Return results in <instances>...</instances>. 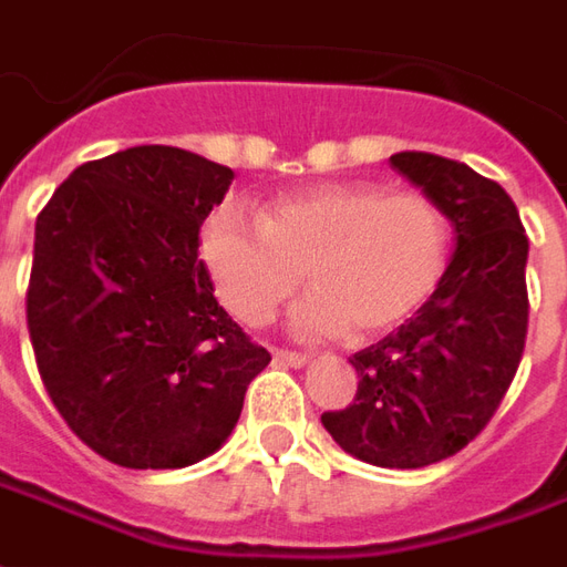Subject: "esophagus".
<instances>
[{
	"mask_svg": "<svg viewBox=\"0 0 567 567\" xmlns=\"http://www.w3.org/2000/svg\"><path fill=\"white\" fill-rule=\"evenodd\" d=\"M275 363L277 367H292V369H302L311 363V357L296 354V351H275Z\"/></svg>",
	"mask_w": 567,
	"mask_h": 567,
	"instance_id": "esophagus-1",
	"label": "esophagus"
}]
</instances>
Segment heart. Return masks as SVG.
<instances>
[{
    "label": "heart",
    "mask_w": 567,
    "mask_h": 567,
    "mask_svg": "<svg viewBox=\"0 0 567 567\" xmlns=\"http://www.w3.org/2000/svg\"><path fill=\"white\" fill-rule=\"evenodd\" d=\"M449 244V219L427 195L336 183L271 200L262 216L216 207L200 228V262L247 327L268 323L305 271L311 290L290 315L299 336H379L431 299Z\"/></svg>",
    "instance_id": "b5f03b06"
}]
</instances>
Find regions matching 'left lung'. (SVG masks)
Segmentation results:
<instances>
[{
    "label": "left lung",
    "instance_id": "1",
    "mask_svg": "<svg viewBox=\"0 0 567 567\" xmlns=\"http://www.w3.org/2000/svg\"><path fill=\"white\" fill-rule=\"evenodd\" d=\"M391 164L445 213L455 252L419 315L351 357L354 403L320 421L348 455L415 470L461 452L516 375L528 238L513 198L467 164L431 152H396Z\"/></svg>",
    "mask_w": 567,
    "mask_h": 567
}]
</instances>
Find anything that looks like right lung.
Returning a JSON list of instances; mask_svg holds the SVG:
<instances>
[{
	"label": "right lung",
	"instance_id": "right-lung-1",
	"mask_svg": "<svg viewBox=\"0 0 567 567\" xmlns=\"http://www.w3.org/2000/svg\"><path fill=\"white\" fill-rule=\"evenodd\" d=\"M231 179L186 148L134 146L75 167L35 219V363L72 433L118 467L213 455L271 360L216 302L198 259Z\"/></svg>",
	"mask_w": 567,
	"mask_h": 567
}]
</instances>
